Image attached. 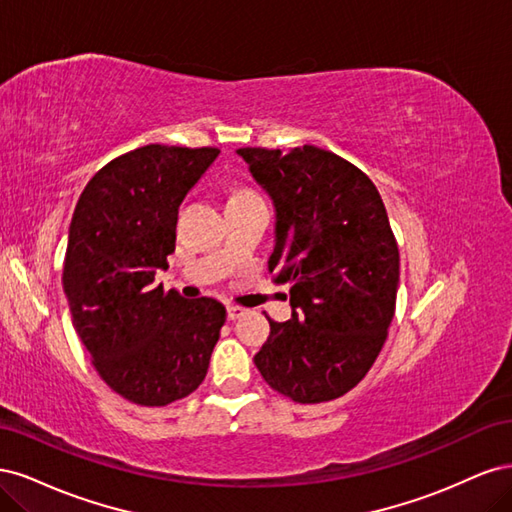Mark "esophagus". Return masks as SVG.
Returning a JSON list of instances; mask_svg holds the SVG:
<instances>
[{"label":"esophagus","instance_id":"obj_1","mask_svg":"<svg viewBox=\"0 0 512 512\" xmlns=\"http://www.w3.org/2000/svg\"><path fill=\"white\" fill-rule=\"evenodd\" d=\"M226 314H228V320H237V318H241L245 314V309L237 307V305H228L226 307Z\"/></svg>","mask_w":512,"mask_h":512}]
</instances>
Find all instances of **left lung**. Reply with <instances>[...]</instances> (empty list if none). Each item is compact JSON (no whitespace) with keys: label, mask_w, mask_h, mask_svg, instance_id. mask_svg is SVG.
<instances>
[{"label":"left lung","mask_w":512,"mask_h":512,"mask_svg":"<svg viewBox=\"0 0 512 512\" xmlns=\"http://www.w3.org/2000/svg\"><path fill=\"white\" fill-rule=\"evenodd\" d=\"M237 156L275 207L269 271L292 284V318H269L254 363L299 404L342 397L374 365L395 314L399 250L382 198L359 168L314 145Z\"/></svg>","instance_id":"obj_1"}]
</instances>
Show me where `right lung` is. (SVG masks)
<instances>
[{"label": "right lung", "mask_w": 512, "mask_h": 512, "mask_svg": "<svg viewBox=\"0 0 512 512\" xmlns=\"http://www.w3.org/2000/svg\"><path fill=\"white\" fill-rule=\"evenodd\" d=\"M215 147L147 145L108 162L76 203L64 262L72 324L100 378L141 406H166L205 380L226 307L156 284L175 252L183 198Z\"/></svg>", "instance_id": "obj_1"}]
</instances>
